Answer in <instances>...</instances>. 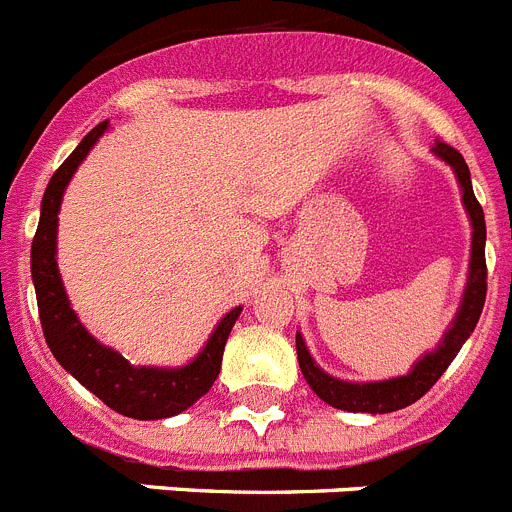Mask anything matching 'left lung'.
I'll return each mask as SVG.
<instances>
[{"label":"left lung","mask_w":512,"mask_h":512,"mask_svg":"<svg viewBox=\"0 0 512 512\" xmlns=\"http://www.w3.org/2000/svg\"><path fill=\"white\" fill-rule=\"evenodd\" d=\"M431 153L439 160H444L454 176L459 181V191H462V204L472 224V250H469V270H467V285H464L462 301H459L457 313L451 319L449 329L444 331L441 342L436 349L423 354L416 365L411 367L408 375L390 377V380H375V382H352V380H339V377L329 375L316 365V359L308 352L303 334L296 331V352H298V365H301L303 377H306L308 388L319 395L324 403L331 408L349 413H393L405 408V405L416 403L418 398L434 388V382L444 375L446 367L454 362L459 354L462 344L467 342L469 334L474 331L477 321H480L482 306H485V293H487V265H485V214H482L480 201L474 199L472 191V178H469V168L464 163L462 155L446 142L436 140Z\"/></svg>","instance_id":"left-lung-1"}]
</instances>
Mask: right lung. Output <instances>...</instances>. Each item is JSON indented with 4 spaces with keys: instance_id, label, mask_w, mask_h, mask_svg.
<instances>
[{
    "instance_id": "add662e5",
    "label": "right lung",
    "mask_w": 512,
    "mask_h": 512,
    "mask_svg": "<svg viewBox=\"0 0 512 512\" xmlns=\"http://www.w3.org/2000/svg\"><path fill=\"white\" fill-rule=\"evenodd\" d=\"M109 130V122L96 124L94 130L78 142V147L63 160L53 173L40 204V222L30 250V270L35 296H38L40 324H43L45 342L53 357L71 372L86 390L107 403L112 411L137 421H155L170 418L191 408L201 395L209 393L216 375L222 370L224 344L229 339L234 321L239 319L242 306L232 308L206 339L204 349L181 367H137L112 347L86 331L78 321V313L71 308L68 293L63 288L61 270H58V211H61L63 193L68 181L84 163L91 147Z\"/></svg>"
}]
</instances>
